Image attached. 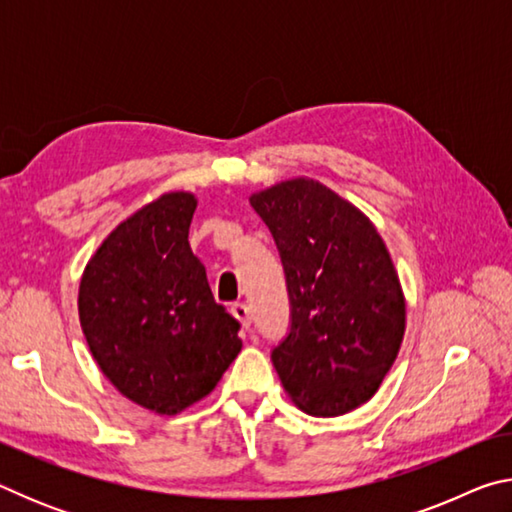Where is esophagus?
Returning a JSON list of instances; mask_svg holds the SVG:
<instances>
[{
    "instance_id": "1",
    "label": "esophagus",
    "mask_w": 512,
    "mask_h": 512,
    "mask_svg": "<svg viewBox=\"0 0 512 512\" xmlns=\"http://www.w3.org/2000/svg\"><path fill=\"white\" fill-rule=\"evenodd\" d=\"M230 311H232V316H235L246 329L250 327V323H253V316H250V307L246 305V302H235Z\"/></svg>"
}]
</instances>
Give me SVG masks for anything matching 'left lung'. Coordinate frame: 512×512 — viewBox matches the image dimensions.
Returning <instances> with one entry per match:
<instances>
[{"mask_svg":"<svg viewBox=\"0 0 512 512\" xmlns=\"http://www.w3.org/2000/svg\"><path fill=\"white\" fill-rule=\"evenodd\" d=\"M280 250L291 300L271 352L284 391L309 415L366 404L397 359L406 327L400 277L361 210L311 178L250 196Z\"/></svg>","mask_w":512,"mask_h":512,"instance_id":"left-lung-1","label":"left lung"}]
</instances>
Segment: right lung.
Returning a JSON list of instances; mask_svg holds the SVG:
<instances>
[{"label": "right lung", "mask_w": 512, "mask_h": 512, "mask_svg": "<svg viewBox=\"0 0 512 512\" xmlns=\"http://www.w3.org/2000/svg\"><path fill=\"white\" fill-rule=\"evenodd\" d=\"M196 196L169 192L121 221L85 266L79 318L94 361L144 409L176 415L214 391L241 352L189 248Z\"/></svg>", "instance_id": "right-lung-1"}]
</instances>
